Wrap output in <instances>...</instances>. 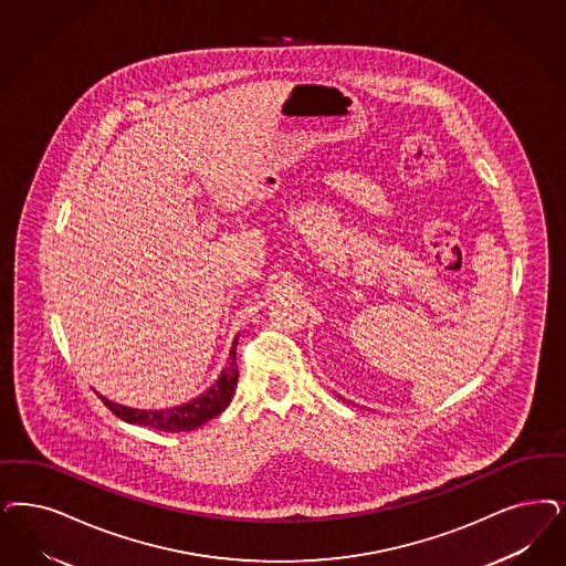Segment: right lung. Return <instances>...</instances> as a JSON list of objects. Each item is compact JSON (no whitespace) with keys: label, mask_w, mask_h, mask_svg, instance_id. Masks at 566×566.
Listing matches in <instances>:
<instances>
[{"label":"right lung","mask_w":566,"mask_h":566,"mask_svg":"<svg viewBox=\"0 0 566 566\" xmlns=\"http://www.w3.org/2000/svg\"><path fill=\"white\" fill-rule=\"evenodd\" d=\"M235 345H238V336L232 343L230 357L226 368L219 374V378L205 392H200L195 399H190L188 403H181L176 408H167V410H136V408H127L115 403L106 397L99 395V399L104 401V406L118 416L120 420L129 422V424H139V427H148V429L163 430V432H184V430H195L202 427L205 422H209L214 416H219L226 410L234 397L235 385H238V364H235Z\"/></svg>","instance_id":"right-lung-1"}]
</instances>
